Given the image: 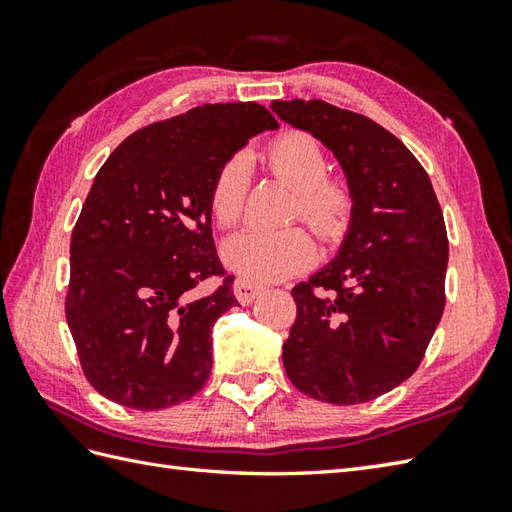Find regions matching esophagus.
<instances>
[{
  "label": "esophagus",
  "mask_w": 512,
  "mask_h": 512,
  "mask_svg": "<svg viewBox=\"0 0 512 512\" xmlns=\"http://www.w3.org/2000/svg\"><path fill=\"white\" fill-rule=\"evenodd\" d=\"M233 292L242 306H248V303H253L259 295H262L264 288L253 284V281H248V279H237L233 284Z\"/></svg>",
  "instance_id": "34e87169"
}]
</instances>
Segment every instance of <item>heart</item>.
Wrapping results in <instances>:
<instances>
[{
    "label": "heart",
    "instance_id": "b5f03b06",
    "mask_svg": "<svg viewBox=\"0 0 512 512\" xmlns=\"http://www.w3.org/2000/svg\"><path fill=\"white\" fill-rule=\"evenodd\" d=\"M268 167L275 176L297 189L292 217H303L323 242L341 239L352 220V193L341 180L328 178V156L317 138L288 129L270 140ZM253 178L248 154H235L222 162L211 182L209 211L222 228L242 220ZM224 264L248 281H279L306 270L317 259L312 235L301 226L246 228L228 237L222 246Z\"/></svg>",
    "mask_w": 512,
    "mask_h": 512
}]
</instances>
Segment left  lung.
Wrapping results in <instances>:
<instances>
[{"label":"left lung","instance_id":"left-lung-1","mask_svg":"<svg viewBox=\"0 0 512 512\" xmlns=\"http://www.w3.org/2000/svg\"><path fill=\"white\" fill-rule=\"evenodd\" d=\"M270 110L332 151L354 202L339 253L292 288L286 374L314 400H374L416 372L442 319L449 239L436 191L372 118L301 99Z\"/></svg>","mask_w":512,"mask_h":512}]
</instances>
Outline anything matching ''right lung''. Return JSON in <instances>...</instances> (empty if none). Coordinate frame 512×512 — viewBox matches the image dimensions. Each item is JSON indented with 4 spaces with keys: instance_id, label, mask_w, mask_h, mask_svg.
<instances>
[{
    "instance_id": "add662e5",
    "label": "right lung",
    "mask_w": 512,
    "mask_h": 512,
    "mask_svg": "<svg viewBox=\"0 0 512 512\" xmlns=\"http://www.w3.org/2000/svg\"><path fill=\"white\" fill-rule=\"evenodd\" d=\"M279 123L257 103L193 107L138 129L105 160L70 242L65 319L90 385L140 411L189 400L211 374V330L235 306L233 279L192 288L217 259L209 191L248 138Z\"/></svg>"
}]
</instances>
